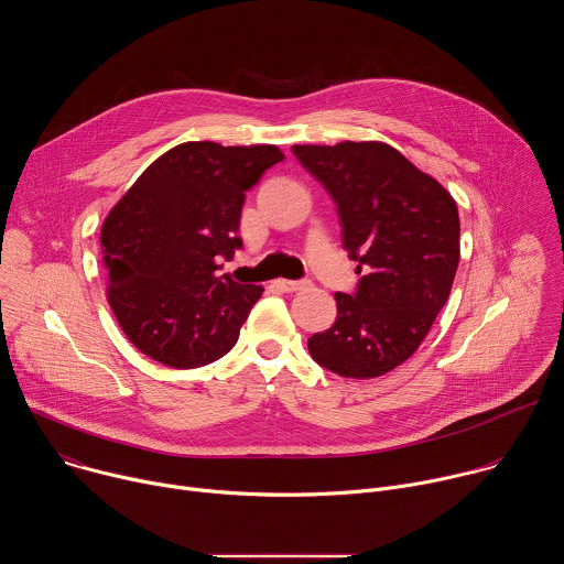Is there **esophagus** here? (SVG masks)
I'll return each instance as SVG.
<instances>
[{
	"instance_id": "34e87169",
	"label": "esophagus",
	"mask_w": 564,
	"mask_h": 564,
	"mask_svg": "<svg viewBox=\"0 0 564 564\" xmlns=\"http://www.w3.org/2000/svg\"><path fill=\"white\" fill-rule=\"evenodd\" d=\"M310 281L307 279H301V281H290V279H279L276 281V288L281 292H296V290H303Z\"/></svg>"
}]
</instances>
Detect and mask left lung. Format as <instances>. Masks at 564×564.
<instances>
[{
	"mask_svg": "<svg viewBox=\"0 0 564 564\" xmlns=\"http://www.w3.org/2000/svg\"><path fill=\"white\" fill-rule=\"evenodd\" d=\"M292 153L335 200L341 243L364 274L352 294H335L337 321L307 350L341 377H379L417 350L451 294L457 205L383 142L294 144Z\"/></svg>",
	"mask_w": 564,
	"mask_h": 564,
	"instance_id": "8db88e82",
	"label": "left lung"
}]
</instances>
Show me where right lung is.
<instances>
[{"instance_id": "right-lung-1", "label": "right lung", "mask_w": 564, "mask_h": 564, "mask_svg": "<svg viewBox=\"0 0 564 564\" xmlns=\"http://www.w3.org/2000/svg\"><path fill=\"white\" fill-rule=\"evenodd\" d=\"M283 153L272 144L185 142L151 163L102 225L109 305L147 357L200 368L227 355L263 288L218 276L243 248L246 192Z\"/></svg>"}]
</instances>
